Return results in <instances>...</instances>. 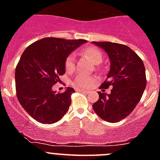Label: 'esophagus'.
I'll return each mask as SVG.
<instances>
[{"instance_id":"1","label":"esophagus","mask_w":160,"mask_h":160,"mask_svg":"<svg viewBox=\"0 0 160 160\" xmlns=\"http://www.w3.org/2000/svg\"><path fill=\"white\" fill-rule=\"evenodd\" d=\"M78 91H79V92L86 93V94H90V91H88V90H82V89H78Z\"/></svg>"}]
</instances>
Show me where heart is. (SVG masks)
<instances>
[{"label": "heart", "mask_w": 160, "mask_h": 160, "mask_svg": "<svg viewBox=\"0 0 160 160\" xmlns=\"http://www.w3.org/2000/svg\"><path fill=\"white\" fill-rule=\"evenodd\" d=\"M81 54L85 58H88L94 64L98 65L102 62L103 54L101 49L95 46H87L82 49ZM75 66V57L73 53H70L66 57L65 60V69L66 71H73ZM96 82V78L92 76L78 74L72 80L71 83L73 87L78 89L90 88Z\"/></svg>", "instance_id": "b5f03b06"}]
</instances>
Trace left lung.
<instances>
[{
    "label": "left lung",
    "mask_w": 160,
    "mask_h": 160,
    "mask_svg": "<svg viewBox=\"0 0 160 160\" xmlns=\"http://www.w3.org/2000/svg\"><path fill=\"white\" fill-rule=\"evenodd\" d=\"M107 53L111 69L100 88L113 87L110 94L98 91L99 98L93 104L96 114L109 122L128 117L135 108L146 88L145 67L142 59L128 46L110 42H92Z\"/></svg>",
    "instance_id": "left-lung-1"
}]
</instances>
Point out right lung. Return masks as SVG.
Segmentation results:
<instances>
[{"mask_svg": "<svg viewBox=\"0 0 160 160\" xmlns=\"http://www.w3.org/2000/svg\"><path fill=\"white\" fill-rule=\"evenodd\" d=\"M83 39L46 38L29 45L21 56L15 70L17 97L28 114L38 122L51 124L62 118L75 90L63 93L52 90L65 73V60L73 50L86 43Z\"/></svg>", "mask_w": 160, "mask_h": 160, "instance_id": "right-lung-1", "label": "right lung"}]
</instances>
